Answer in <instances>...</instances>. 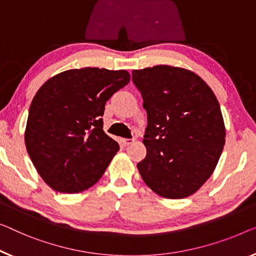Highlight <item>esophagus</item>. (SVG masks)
I'll list each match as a JSON object with an SVG mask.
<instances>
[{
  "instance_id": "obj_1",
  "label": "esophagus",
  "mask_w": 256,
  "mask_h": 256,
  "mask_svg": "<svg viewBox=\"0 0 256 256\" xmlns=\"http://www.w3.org/2000/svg\"><path fill=\"white\" fill-rule=\"evenodd\" d=\"M133 141H134V139H120V144L122 146L126 147L128 144H131Z\"/></svg>"
}]
</instances>
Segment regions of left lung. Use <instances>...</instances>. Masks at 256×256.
Listing matches in <instances>:
<instances>
[{
  "label": "left lung",
  "mask_w": 256,
  "mask_h": 256,
  "mask_svg": "<svg viewBox=\"0 0 256 256\" xmlns=\"http://www.w3.org/2000/svg\"><path fill=\"white\" fill-rule=\"evenodd\" d=\"M142 95L147 154L136 166L142 180L166 199L196 193L215 170L226 144L218 101L207 82L182 68L132 71Z\"/></svg>",
  "instance_id": "8db88e82"
}]
</instances>
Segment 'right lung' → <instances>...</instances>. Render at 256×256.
<instances>
[{"label": "right lung", "mask_w": 256, "mask_h": 256, "mask_svg": "<svg viewBox=\"0 0 256 256\" xmlns=\"http://www.w3.org/2000/svg\"><path fill=\"white\" fill-rule=\"evenodd\" d=\"M126 70L72 68L49 78L30 102L26 150L41 178L60 193L93 186L120 150L104 131L106 102L130 82Z\"/></svg>", "instance_id": "1"}]
</instances>
